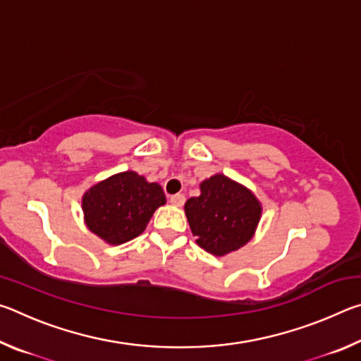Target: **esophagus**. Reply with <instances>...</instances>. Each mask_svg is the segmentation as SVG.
<instances>
[{
    "instance_id": "34e87169",
    "label": "esophagus",
    "mask_w": 361,
    "mask_h": 361,
    "mask_svg": "<svg viewBox=\"0 0 361 361\" xmlns=\"http://www.w3.org/2000/svg\"><path fill=\"white\" fill-rule=\"evenodd\" d=\"M186 197L183 194H175V195H170V204L175 205V207H181L185 204Z\"/></svg>"
}]
</instances>
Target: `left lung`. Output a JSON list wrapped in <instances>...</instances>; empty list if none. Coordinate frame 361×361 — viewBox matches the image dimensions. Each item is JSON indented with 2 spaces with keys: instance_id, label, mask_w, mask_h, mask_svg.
<instances>
[{
  "instance_id": "8db88e82",
  "label": "left lung",
  "mask_w": 361,
  "mask_h": 361,
  "mask_svg": "<svg viewBox=\"0 0 361 361\" xmlns=\"http://www.w3.org/2000/svg\"><path fill=\"white\" fill-rule=\"evenodd\" d=\"M185 212L197 245L224 256L250 242L262 207L248 188L216 173L200 183V195L186 200Z\"/></svg>"
}]
</instances>
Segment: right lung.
Instances as JSON below:
<instances>
[{
  "label": "right lung",
  "instance_id": "right-lung-1",
  "mask_svg": "<svg viewBox=\"0 0 361 361\" xmlns=\"http://www.w3.org/2000/svg\"><path fill=\"white\" fill-rule=\"evenodd\" d=\"M164 204L166 194L161 185L146 181L132 170L97 183L82 195L85 224L109 245L138 237Z\"/></svg>",
  "mask_w": 361,
  "mask_h": 361
}]
</instances>
